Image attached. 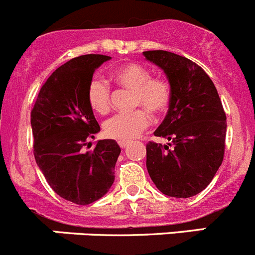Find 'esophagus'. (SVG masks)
<instances>
[{
  "label": "esophagus",
  "instance_id": "1",
  "mask_svg": "<svg viewBox=\"0 0 255 255\" xmlns=\"http://www.w3.org/2000/svg\"><path fill=\"white\" fill-rule=\"evenodd\" d=\"M118 144H120L121 148H126V147H127L128 144H129V142H127V141H120V142H118Z\"/></svg>",
  "mask_w": 255,
  "mask_h": 255
}]
</instances>
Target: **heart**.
Here are the masks:
<instances>
[{
	"instance_id": "b5f03b06",
	"label": "heart",
	"mask_w": 255,
	"mask_h": 255,
	"mask_svg": "<svg viewBox=\"0 0 255 255\" xmlns=\"http://www.w3.org/2000/svg\"><path fill=\"white\" fill-rule=\"evenodd\" d=\"M112 79L120 87L132 90V113H118L104 122V133L117 141H130L149 126V117L167 111L171 101V88L165 79L152 78V71L138 63H128L112 71ZM89 107L98 114L111 108V89L104 80L95 78L88 85ZM145 111H143V109Z\"/></svg>"
}]
</instances>
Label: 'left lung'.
<instances>
[{"instance_id":"obj_1","label":"left lung","mask_w":255,"mask_h":255,"mask_svg":"<svg viewBox=\"0 0 255 255\" xmlns=\"http://www.w3.org/2000/svg\"><path fill=\"white\" fill-rule=\"evenodd\" d=\"M143 55L162 69L171 88L167 114L153 133L171 142L147 143V171L167 196H195L210 184L224 158L227 116L218 90L203 68L185 56L165 50Z\"/></svg>"}]
</instances>
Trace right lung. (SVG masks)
Wrapping results in <instances>:
<instances>
[{
  "mask_svg": "<svg viewBox=\"0 0 255 255\" xmlns=\"http://www.w3.org/2000/svg\"><path fill=\"white\" fill-rule=\"evenodd\" d=\"M111 56H78L47 78L31 111L34 156L47 184L63 199L89 205L114 182L121 148L114 139H101L84 152L88 139L101 130L87 98L95 69Z\"/></svg>",
  "mask_w": 255,
  "mask_h": 255,
  "instance_id": "right-lung-1",
  "label": "right lung"
}]
</instances>
